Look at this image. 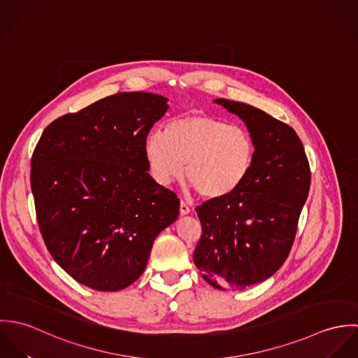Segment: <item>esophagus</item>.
<instances>
[{
	"instance_id": "1",
	"label": "esophagus",
	"mask_w": 358,
	"mask_h": 358,
	"mask_svg": "<svg viewBox=\"0 0 358 358\" xmlns=\"http://www.w3.org/2000/svg\"><path fill=\"white\" fill-rule=\"evenodd\" d=\"M179 210H180V216H185V215H189V213H190V208H189V205L186 204L185 201H180Z\"/></svg>"
}]
</instances>
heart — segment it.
I'll use <instances>...</instances> for the list:
<instances>
[{"instance_id":"obj_1","label":"heart","mask_w":358,"mask_h":358,"mask_svg":"<svg viewBox=\"0 0 358 358\" xmlns=\"http://www.w3.org/2000/svg\"><path fill=\"white\" fill-rule=\"evenodd\" d=\"M145 153L159 185L180 178L185 165L187 182L203 197L220 200L231 196L248 179L255 142L245 128L194 111L173 120L166 135L150 132Z\"/></svg>"}]
</instances>
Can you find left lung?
Here are the masks:
<instances>
[{
  "label": "left lung",
  "mask_w": 358,
  "mask_h": 358,
  "mask_svg": "<svg viewBox=\"0 0 358 358\" xmlns=\"http://www.w3.org/2000/svg\"><path fill=\"white\" fill-rule=\"evenodd\" d=\"M213 102L240 117L255 142L245 183L231 196L197 206L203 236L193 260L216 289H244L285 262L310 189L303 145L287 124L245 103Z\"/></svg>",
  "instance_id": "obj_1"
}]
</instances>
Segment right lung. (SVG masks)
<instances>
[{"mask_svg": "<svg viewBox=\"0 0 358 358\" xmlns=\"http://www.w3.org/2000/svg\"><path fill=\"white\" fill-rule=\"evenodd\" d=\"M168 99L121 92L50 124L31 158L38 226L77 282L120 291L145 271L155 237L179 215L175 193L149 173L146 138Z\"/></svg>", "mask_w": 358, "mask_h": 358, "instance_id": "right-lung-1", "label": "right lung"}]
</instances>
